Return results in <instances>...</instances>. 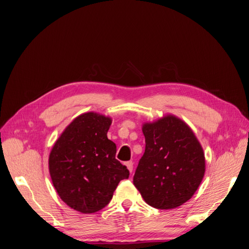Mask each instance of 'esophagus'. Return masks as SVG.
<instances>
[{
	"label": "esophagus",
	"instance_id": "34e87169",
	"mask_svg": "<svg viewBox=\"0 0 249 249\" xmlns=\"http://www.w3.org/2000/svg\"><path fill=\"white\" fill-rule=\"evenodd\" d=\"M124 165H125V166H126L127 170H129L130 172H132V171H133V162H132V161L126 162Z\"/></svg>",
	"mask_w": 249,
	"mask_h": 249
}]
</instances>
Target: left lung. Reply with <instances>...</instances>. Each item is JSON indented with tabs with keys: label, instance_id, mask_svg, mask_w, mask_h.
<instances>
[{
	"label": "left lung",
	"instance_id": "obj_1",
	"mask_svg": "<svg viewBox=\"0 0 249 249\" xmlns=\"http://www.w3.org/2000/svg\"><path fill=\"white\" fill-rule=\"evenodd\" d=\"M145 152L133 184L147 205L175 209L196 192L206 171L200 142L183 119L166 114L142 124Z\"/></svg>",
	"mask_w": 249,
	"mask_h": 249
}]
</instances>
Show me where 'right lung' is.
I'll list each match as a JSON object with an SVG mask.
<instances>
[{"instance_id": "right-lung-1", "label": "right lung", "mask_w": 249, "mask_h": 249, "mask_svg": "<svg viewBox=\"0 0 249 249\" xmlns=\"http://www.w3.org/2000/svg\"><path fill=\"white\" fill-rule=\"evenodd\" d=\"M112 118L85 112L67 125L49 156L55 190L67 206L84 214L106 207L129 170L115 159L116 145L108 139Z\"/></svg>"}]
</instances>
